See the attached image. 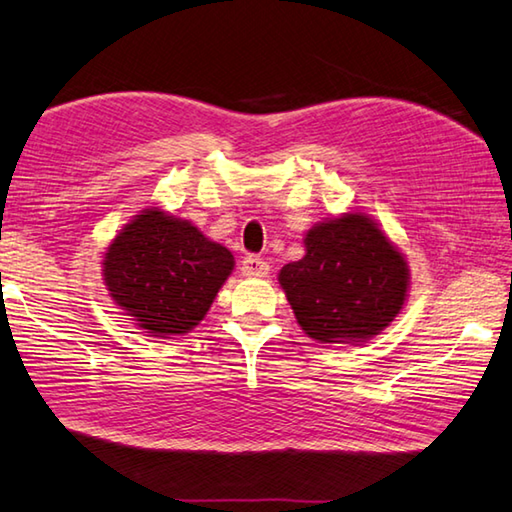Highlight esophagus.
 Returning a JSON list of instances; mask_svg holds the SVG:
<instances>
[{
    "instance_id": "esophagus-1",
    "label": "esophagus",
    "mask_w": 512,
    "mask_h": 512,
    "mask_svg": "<svg viewBox=\"0 0 512 512\" xmlns=\"http://www.w3.org/2000/svg\"><path fill=\"white\" fill-rule=\"evenodd\" d=\"M241 273L248 277H264L268 275V262L259 255H246L241 262Z\"/></svg>"
}]
</instances>
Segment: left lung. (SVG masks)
I'll return each instance as SVG.
<instances>
[{
  "label": "left lung",
  "instance_id": "1",
  "mask_svg": "<svg viewBox=\"0 0 512 512\" xmlns=\"http://www.w3.org/2000/svg\"><path fill=\"white\" fill-rule=\"evenodd\" d=\"M306 255L286 264L280 284L306 336L358 342L378 336L403 309L405 257L365 215L324 221L306 232Z\"/></svg>",
  "mask_w": 512,
  "mask_h": 512
}]
</instances>
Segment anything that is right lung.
<instances>
[{
    "label": "right lung",
    "mask_w": 512,
    "mask_h": 512,
    "mask_svg": "<svg viewBox=\"0 0 512 512\" xmlns=\"http://www.w3.org/2000/svg\"><path fill=\"white\" fill-rule=\"evenodd\" d=\"M235 266L228 248L161 210H145L111 241L105 284L114 302L159 338L188 333Z\"/></svg>",
    "instance_id": "add662e5"
}]
</instances>
